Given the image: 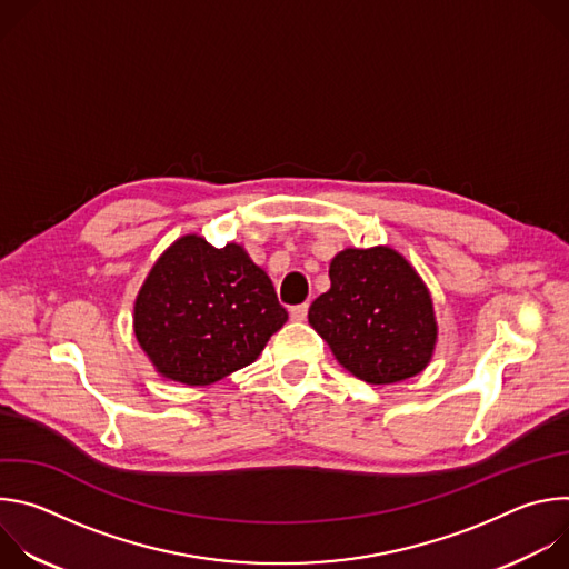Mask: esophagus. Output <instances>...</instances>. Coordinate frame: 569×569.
<instances>
[{
	"label": "esophagus",
	"mask_w": 569,
	"mask_h": 569,
	"mask_svg": "<svg viewBox=\"0 0 569 569\" xmlns=\"http://www.w3.org/2000/svg\"><path fill=\"white\" fill-rule=\"evenodd\" d=\"M306 315H308V303H299V306H292V308H290V317H292L295 321H303Z\"/></svg>",
	"instance_id": "esophagus-1"
}]
</instances>
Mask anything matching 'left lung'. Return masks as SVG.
<instances>
[{
	"label": "left lung",
	"mask_w": 569,
	"mask_h": 569,
	"mask_svg": "<svg viewBox=\"0 0 569 569\" xmlns=\"http://www.w3.org/2000/svg\"><path fill=\"white\" fill-rule=\"evenodd\" d=\"M331 290L308 308L310 327L338 362L371 385L421 373L435 351L437 319L417 270L391 248L340 252Z\"/></svg>",
	"instance_id": "8db88e82"
}]
</instances>
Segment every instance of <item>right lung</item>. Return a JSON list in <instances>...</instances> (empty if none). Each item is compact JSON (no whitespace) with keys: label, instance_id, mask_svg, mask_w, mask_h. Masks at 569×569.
<instances>
[{"label":"right lung","instance_id":"obj_1","mask_svg":"<svg viewBox=\"0 0 569 569\" xmlns=\"http://www.w3.org/2000/svg\"><path fill=\"white\" fill-rule=\"evenodd\" d=\"M288 319L270 277L236 242L189 233L157 259L134 301V336L154 369L191 387L252 365Z\"/></svg>","mask_w":569,"mask_h":569}]
</instances>
